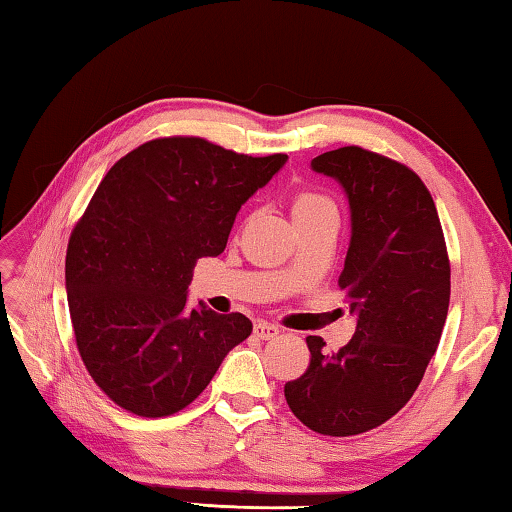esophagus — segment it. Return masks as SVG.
<instances>
[{
  "instance_id": "1",
  "label": "esophagus",
  "mask_w": 512,
  "mask_h": 512,
  "mask_svg": "<svg viewBox=\"0 0 512 512\" xmlns=\"http://www.w3.org/2000/svg\"><path fill=\"white\" fill-rule=\"evenodd\" d=\"M280 332H282L280 327L273 325V323H264V320H259V323L255 325L257 339H262V341H271V339H275V336L280 334Z\"/></svg>"
}]
</instances>
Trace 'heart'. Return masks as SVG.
Here are the masks:
<instances>
[{
	"instance_id": "1",
	"label": "heart",
	"mask_w": 512,
	"mask_h": 512,
	"mask_svg": "<svg viewBox=\"0 0 512 512\" xmlns=\"http://www.w3.org/2000/svg\"><path fill=\"white\" fill-rule=\"evenodd\" d=\"M327 210H336V207L325 194H318V192H300L291 203L293 221L309 219V216H316V214L327 212Z\"/></svg>"
}]
</instances>
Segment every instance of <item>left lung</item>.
Instances as JSON below:
<instances>
[{"label":"left lung","mask_w":512,"mask_h":512,"mask_svg":"<svg viewBox=\"0 0 512 512\" xmlns=\"http://www.w3.org/2000/svg\"><path fill=\"white\" fill-rule=\"evenodd\" d=\"M339 180L352 237L339 287L357 329L339 352L307 336L305 375L287 381L293 415L323 436H357L411 400L443 334L449 257L429 189L406 164L343 146L311 160Z\"/></svg>","instance_id":"8db88e82"}]
</instances>
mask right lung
Listing matches in <instances>:
<instances>
[{
	"instance_id": "1",
	"label": "right lung",
	"mask_w": 512,
	"mask_h": 512,
	"mask_svg": "<svg viewBox=\"0 0 512 512\" xmlns=\"http://www.w3.org/2000/svg\"><path fill=\"white\" fill-rule=\"evenodd\" d=\"M284 162L176 135L137 146L99 183L69 237L65 287L85 368L121 409L183 411L253 332L244 314L189 309L187 287Z\"/></svg>"
}]
</instances>
